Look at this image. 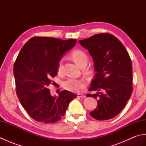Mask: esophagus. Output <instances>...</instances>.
<instances>
[{
  "instance_id": "obj_1",
  "label": "esophagus",
  "mask_w": 146,
  "mask_h": 146,
  "mask_svg": "<svg viewBox=\"0 0 146 146\" xmlns=\"http://www.w3.org/2000/svg\"><path fill=\"white\" fill-rule=\"evenodd\" d=\"M77 97H79V98H85V95H83V94H78V95H77Z\"/></svg>"
}]
</instances>
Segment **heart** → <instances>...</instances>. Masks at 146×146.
I'll use <instances>...</instances> for the list:
<instances>
[{
	"instance_id": "obj_1",
	"label": "heart",
	"mask_w": 146,
	"mask_h": 146,
	"mask_svg": "<svg viewBox=\"0 0 146 146\" xmlns=\"http://www.w3.org/2000/svg\"><path fill=\"white\" fill-rule=\"evenodd\" d=\"M71 58L75 63L82 67L86 66L88 63V56L84 52L81 50H76L73 51L71 54ZM63 69V60H60L58 63V72L61 73ZM86 73H90L91 71L87 70L86 71ZM86 82L83 80H78L74 78H69L65 81L63 86L67 90L72 92H80L85 87Z\"/></svg>"
}]
</instances>
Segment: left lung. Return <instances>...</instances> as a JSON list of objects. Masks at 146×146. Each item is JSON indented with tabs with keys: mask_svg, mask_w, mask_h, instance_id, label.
I'll return each instance as SVG.
<instances>
[{
	"mask_svg": "<svg viewBox=\"0 0 146 146\" xmlns=\"http://www.w3.org/2000/svg\"><path fill=\"white\" fill-rule=\"evenodd\" d=\"M79 42L91 55L96 71L89 91H104L86 95L98 102L97 108L90 114L98 120L112 119L124 108L132 95L131 58L122 43L110 34H97Z\"/></svg>",
	"mask_w": 146,
	"mask_h": 146,
	"instance_id": "obj_1",
	"label": "left lung"
}]
</instances>
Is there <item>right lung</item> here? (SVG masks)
<instances>
[{
	"label": "right lung",
	"mask_w": 146,
	"mask_h": 146,
	"mask_svg": "<svg viewBox=\"0 0 146 146\" xmlns=\"http://www.w3.org/2000/svg\"><path fill=\"white\" fill-rule=\"evenodd\" d=\"M76 39L34 37L21 49L14 66L16 93L21 105L37 122L52 123L63 117L76 95L68 90L52 96L48 86L58 73L64 54L75 46Z\"/></svg>",
	"instance_id": "obj_1"
}]
</instances>
